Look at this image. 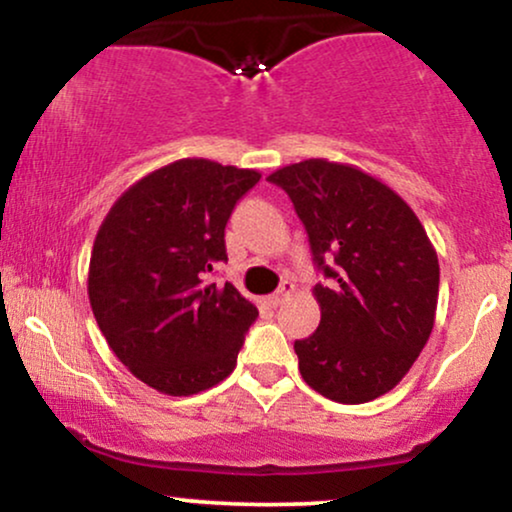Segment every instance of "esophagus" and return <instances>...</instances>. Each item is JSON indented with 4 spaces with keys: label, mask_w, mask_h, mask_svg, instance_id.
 Listing matches in <instances>:
<instances>
[{
    "label": "esophagus",
    "mask_w": 512,
    "mask_h": 512,
    "mask_svg": "<svg viewBox=\"0 0 512 512\" xmlns=\"http://www.w3.org/2000/svg\"><path fill=\"white\" fill-rule=\"evenodd\" d=\"M293 291H296V286H293V281H289V279L281 281V286L272 293V298H269V303H272V305H281V303L286 301V298L291 296Z\"/></svg>",
    "instance_id": "obj_1"
}]
</instances>
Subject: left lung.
Wrapping results in <instances>:
<instances>
[{
  "mask_svg": "<svg viewBox=\"0 0 512 512\" xmlns=\"http://www.w3.org/2000/svg\"><path fill=\"white\" fill-rule=\"evenodd\" d=\"M291 197L327 284L320 325L293 344L322 397L363 404L395 387L436 320L440 267L424 226L395 190L356 166L308 158L267 178Z\"/></svg>",
  "mask_w": 512,
  "mask_h": 512,
  "instance_id": "left-lung-1",
  "label": "left lung"
}]
</instances>
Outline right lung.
<instances>
[{"label":"right lung","mask_w":512,"mask_h":512,"mask_svg":"<svg viewBox=\"0 0 512 512\" xmlns=\"http://www.w3.org/2000/svg\"><path fill=\"white\" fill-rule=\"evenodd\" d=\"M260 178L180 158L122 192L98 228L88 264L93 315L134 378L163 395H197L236 368L257 308L207 274L228 260L226 223Z\"/></svg>","instance_id":"right-lung-1"}]
</instances>
